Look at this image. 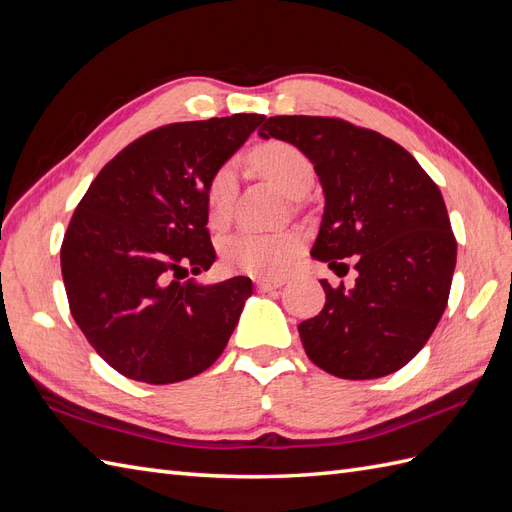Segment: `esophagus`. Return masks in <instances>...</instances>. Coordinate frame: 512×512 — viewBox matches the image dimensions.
Listing matches in <instances>:
<instances>
[{"mask_svg": "<svg viewBox=\"0 0 512 512\" xmlns=\"http://www.w3.org/2000/svg\"><path fill=\"white\" fill-rule=\"evenodd\" d=\"M283 283H285L283 279H259L257 287L261 292H270V290H277V287H281Z\"/></svg>", "mask_w": 512, "mask_h": 512, "instance_id": "1", "label": "esophagus"}]
</instances>
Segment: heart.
Instances as JSON below:
<instances>
[{"instance_id": "b5f03b06", "label": "heart", "mask_w": 512, "mask_h": 512, "mask_svg": "<svg viewBox=\"0 0 512 512\" xmlns=\"http://www.w3.org/2000/svg\"><path fill=\"white\" fill-rule=\"evenodd\" d=\"M251 162L261 175L290 196H300L313 183V164L298 147L283 140H268L253 149ZM235 194L233 166H220L207 183L205 201L212 225H222L231 214ZM300 240L290 231L235 233L222 242V264L231 272L255 277H279L294 261Z\"/></svg>"}]
</instances>
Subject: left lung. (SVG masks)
<instances>
[{"instance_id": "1", "label": "left lung", "mask_w": 512, "mask_h": 512, "mask_svg": "<svg viewBox=\"0 0 512 512\" xmlns=\"http://www.w3.org/2000/svg\"><path fill=\"white\" fill-rule=\"evenodd\" d=\"M261 138L303 151L320 177L324 216L311 257L355 285L320 281L326 303L298 324L307 357L365 381L404 368L439 324L456 266V238L437 183L398 142L333 116H270Z\"/></svg>"}]
</instances>
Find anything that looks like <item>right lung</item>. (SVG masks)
<instances>
[{
    "label": "right lung",
    "instance_id": "obj_1",
    "mask_svg": "<svg viewBox=\"0 0 512 512\" xmlns=\"http://www.w3.org/2000/svg\"><path fill=\"white\" fill-rule=\"evenodd\" d=\"M264 121L233 114L157 127L112 157L75 207L60 248L71 316L131 381H186L225 350L251 279H181L216 261L207 183Z\"/></svg>",
    "mask_w": 512,
    "mask_h": 512
}]
</instances>
